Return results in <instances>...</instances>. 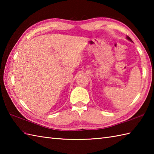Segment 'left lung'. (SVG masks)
<instances>
[{
  "label": "left lung",
  "mask_w": 154,
  "mask_h": 154,
  "mask_svg": "<svg viewBox=\"0 0 154 154\" xmlns=\"http://www.w3.org/2000/svg\"><path fill=\"white\" fill-rule=\"evenodd\" d=\"M126 39H127V40H130V42H132V40H131V39H130V37H128V35H127V36H126Z\"/></svg>",
  "instance_id": "left-lung-1"
}]
</instances>
